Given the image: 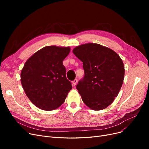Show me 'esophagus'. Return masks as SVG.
Listing matches in <instances>:
<instances>
[{
    "label": "esophagus",
    "mask_w": 149,
    "mask_h": 149,
    "mask_svg": "<svg viewBox=\"0 0 149 149\" xmlns=\"http://www.w3.org/2000/svg\"><path fill=\"white\" fill-rule=\"evenodd\" d=\"M77 82H78V81H77V79H75L74 81H72V86H75L77 84Z\"/></svg>",
    "instance_id": "1"
}]
</instances>
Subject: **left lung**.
Returning <instances> with one entry per match:
<instances>
[{"instance_id": "left-lung-1", "label": "left lung", "mask_w": 149, "mask_h": 149, "mask_svg": "<svg viewBox=\"0 0 149 149\" xmlns=\"http://www.w3.org/2000/svg\"><path fill=\"white\" fill-rule=\"evenodd\" d=\"M83 62L84 76L76 88L84 103L93 111L111 105L118 96L124 77L122 59L112 49L97 43H89L73 49Z\"/></svg>"}]
</instances>
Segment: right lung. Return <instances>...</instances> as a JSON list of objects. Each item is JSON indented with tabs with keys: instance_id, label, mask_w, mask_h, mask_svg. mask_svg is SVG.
Instances as JSON below:
<instances>
[{
	"instance_id": "1",
	"label": "right lung",
	"mask_w": 149,
	"mask_h": 149,
	"mask_svg": "<svg viewBox=\"0 0 149 149\" xmlns=\"http://www.w3.org/2000/svg\"><path fill=\"white\" fill-rule=\"evenodd\" d=\"M70 51L69 47L45 46L25 62L21 83L28 98L38 108L47 111L57 109L72 89L63 65Z\"/></svg>"
}]
</instances>
